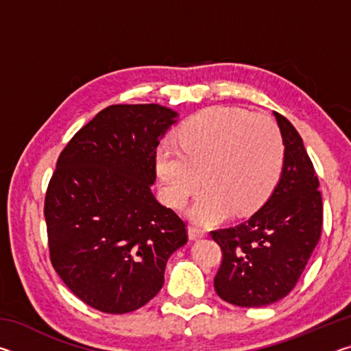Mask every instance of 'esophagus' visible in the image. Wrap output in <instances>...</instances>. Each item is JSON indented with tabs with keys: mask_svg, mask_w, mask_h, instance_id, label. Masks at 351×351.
Here are the masks:
<instances>
[{
	"mask_svg": "<svg viewBox=\"0 0 351 351\" xmlns=\"http://www.w3.org/2000/svg\"><path fill=\"white\" fill-rule=\"evenodd\" d=\"M206 237V230H203L201 228H197V226H190L189 228V239L190 240H198Z\"/></svg>",
	"mask_w": 351,
	"mask_h": 351,
	"instance_id": "34e87169",
	"label": "esophagus"
}]
</instances>
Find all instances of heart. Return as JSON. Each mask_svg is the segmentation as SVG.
I'll return each instance as SVG.
<instances>
[{
  "instance_id": "heart-1",
  "label": "heart",
  "mask_w": 351,
  "mask_h": 351,
  "mask_svg": "<svg viewBox=\"0 0 351 351\" xmlns=\"http://www.w3.org/2000/svg\"><path fill=\"white\" fill-rule=\"evenodd\" d=\"M285 144L271 117L232 106H210L187 119L178 145L164 141L154 167L165 203L175 209L187 203L201 182L190 217L215 224L230 212L247 215L269 197L280 176Z\"/></svg>"
}]
</instances>
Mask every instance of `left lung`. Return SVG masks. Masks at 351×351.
<instances>
[{
	"label": "left lung",
	"mask_w": 351,
	"mask_h": 351,
	"mask_svg": "<svg viewBox=\"0 0 351 351\" xmlns=\"http://www.w3.org/2000/svg\"><path fill=\"white\" fill-rule=\"evenodd\" d=\"M274 116L285 144L276 189L245 223L210 232L223 252L213 287L237 306H266L288 295L322 232V195L304 141L287 117Z\"/></svg>",
	"instance_id": "8db88e82"
}]
</instances>
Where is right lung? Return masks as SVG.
Here are the masks:
<instances>
[{
	"mask_svg": "<svg viewBox=\"0 0 351 351\" xmlns=\"http://www.w3.org/2000/svg\"><path fill=\"white\" fill-rule=\"evenodd\" d=\"M178 112L156 104L111 105L74 134L47 186L51 261L64 285L99 311L132 313L164 285L186 223L154 198V154Z\"/></svg>",
	"mask_w": 351,
	"mask_h": 351,
	"instance_id": "1",
	"label": "right lung"
}]
</instances>
